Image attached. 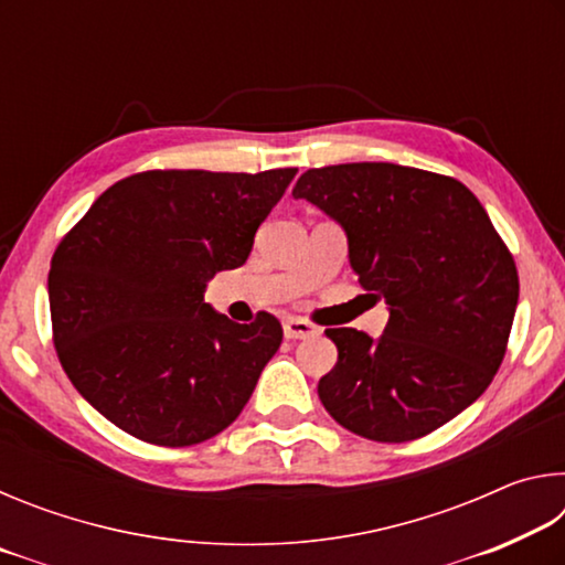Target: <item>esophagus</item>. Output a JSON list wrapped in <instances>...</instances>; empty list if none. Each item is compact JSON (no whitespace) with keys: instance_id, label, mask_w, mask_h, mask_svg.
I'll return each instance as SVG.
<instances>
[{"instance_id":"1","label":"esophagus","mask_w":565,"mask_h":565,"mask_svg":"<svg viewBox=\"0 0 565 565\" xmlns=\"http://www.w3.org/2000/svg\"><path fill=\"white\" fill-rule=\"evenodd\" d=\"M319 329L313 327L311 321H303V319H296V317H289L284 319V337L286 339H311L317 337Z\"/></svg>"}]
</instances>
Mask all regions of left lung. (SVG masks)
I'll list each match as a JSON object with an SVG mask.
<instances>
[{
	"label": "left lung",
	"instance_id": "left-lung-1",
	"mask_svg": "<svg viewBox=\"0 0 565 565\" xmlns=\"http://www.w3.org/2000/svg\"><path fill=\"white\" fill-rule=\"evenodd\" d=\"M306 199L347 234L359 284L388 306L379 339L327 329L339 361L323 408L351 434L414 441L489 388L509 343L519 274L481 202L431 171L359 161L303 171Z\"/></svg>",
	"mask_w": 565,
	"mask_h": 565
}]
</instances>
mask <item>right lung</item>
<instances>
[{
    "label": "right lung",
    "mask_w": 565,
    "mask_h": 565,
    "mask_svg": "<svg viewBox=\"0 0 565 565\" xmlns=\"http://www.w3.org/2000/svg\"><path fill=\"white\" fill-rule=\"evenodd\" d=\"M296 169H169L117 181L52 256L54 347L74 388L121 431L191 446L232 424L281 347V323L204 301L242 266Z\"/></svg>",
    "instance_id": "obj_1"
}]
</instances>
